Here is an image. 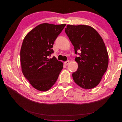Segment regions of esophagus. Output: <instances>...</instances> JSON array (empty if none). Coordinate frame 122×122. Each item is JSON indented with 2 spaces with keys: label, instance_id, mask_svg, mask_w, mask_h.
<instances>
[{
  "label": "esophagus",
  "instance_id": "obj_1",
  "mask_svg": "<svg viewBox=\"0 0 122 122\" xmlns=\"http://www.w3.org/2000/svg\"><path fill=\"white\" fill-rule=\"evenodd\" d=\"M65 64L66 65V66H67L68 65H69V64L70 63V61H65Z\"/></svg>",
  "mask_w": 122,
  "mask_h": 122
}]
</instances>
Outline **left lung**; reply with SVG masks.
Here are the masks:
<instances>
[{
  "label": "left lung",
  "instance_id": "left-lung-1",
  "mask_svg": "<svg viewBox=\"0 0 122 122\" xmlns=\"http://www.w3.org/2000/svg\"><path fill=\"white\" fill-rule=\"evenodd\" d=\"M65 32L74 47L77 71L72 74L74 82L84 89H91L101 81L108 65V54L104 41L98 32L86 25H68Z\"/></svg>",
  "mask_w": 122,
  "mask_h": 122
}]
</instances>
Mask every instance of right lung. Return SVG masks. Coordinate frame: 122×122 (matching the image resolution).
I'll return each mask as SVG.
<instances>
[{
  "instance_id": "obj_1",
  "label": "right lung",
  "mask_w": 122,
  "mask_h": 122,
  "mask_svg": "<svg viewBox=\"0 0 122 122\" xmlns=\"http://www.w3.org/2000/svg\"><path fill=\"white\" fill-rule=\"evenodd\" d=\"M66 24L42 23L26 35L20 50L22 72L36 90L45 92L56 82L63 64L54 56L53 45Z\"/></svg>"
}]
</instances>
